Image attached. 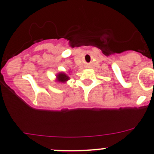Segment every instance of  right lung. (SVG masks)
I'll list each match as a JSON object with an SVG mask.
<instances>
[{
    "label": "right lung",
    "mask_w": 154,
    "mask_h": 154,
    "mask_svg": "<svg viewBox=\"0 0 154 154\" xmlns=\"http://www.w3.org/2000/svg\"><path fill=\"white\" fill-rule=\"evenodd\" d=\"M70 79V77L65 72H59L56 75L55 82L58 83H66Z\"/></svg>",
    "instance_id": "obj_1"
}]
</instances>
